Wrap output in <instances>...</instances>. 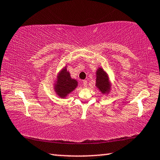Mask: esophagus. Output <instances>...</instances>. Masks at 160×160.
Returning a JSON list of instances; mask_svg holds the SVG:
<instances>
[{
	"label": "esophagus",
	"mask_w": 160,
	"mask_h": 160,
	"mask_svg": "<svg viewBox=\"0 0 160 160\" xmlns=\"http://www.w3.org/2000/svg\"><path fill=\"white\" fill-rule=\"evenodd\" d=\"M82 84H83V86L85 87V88H86V87L88 86V81H87V80H83Z\"/></svg>",
	"instance_id": "esophagus-1"
}]
</instances>
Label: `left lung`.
<instances>
[{
	"label": "left lung",
	"instance_id": "left-lung-1",
	"mask_svg": "<svg viewBox=\"0 0 160 160\" xmlns=\"http://www.w3.org/2000/svg\"><path fill=\"white\" fill-rule=\"evenodd\" d=\"M96 87L102 94H108L111 90L109 77L102 68H98L96 72Z\"/></svg>",
	"mask_w": 160,
	"mask_h": 160
}]
</instances>
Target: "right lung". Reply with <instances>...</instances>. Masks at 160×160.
Wrapping results in <instances>:
<instances>
[{"label": "right lung", "instance_id": "add662e5", "mask_svg": "<svg viewBox=\"0 0 160 160\" xmlns=\"http://www.w3.org/2000/svg\"><path fill=\"white\" fill-rule=\"evenodd\" d=\"M66 66L58 72L57 81L54 85V90L61 98H65L78 87V81L70 77Z\"/></svg>", "mask_w": 160, "mask_h": 160}]
</instances>
